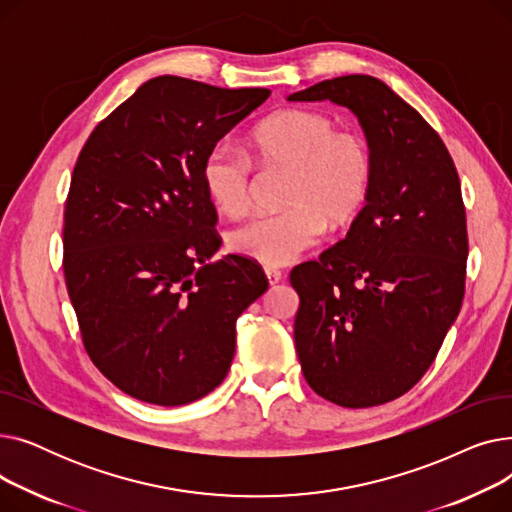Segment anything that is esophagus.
I'll return each instance as SVG.
<instances>
[{
    "mask_svg": "<svg viewBox=\"0 0 512 512\" xmlns=\"http://www.w3.org/2000/svg\"><path fill=\"white\" fill-rule=\"evenodd\" d=\"M265 276H267V282H270L272 286L274 284H278V282H282V272L278 270V267H265Z\"/></svg>",
    "mask_w": 512,
    "mask_h": 512,
    "instance_id": "1",
    "label": "esophagus"
}]
</instances>
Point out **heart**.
<instances>
[{"label": "heart", "instance_id": "heart-1", "mask_svg": "<svg viewBox=\"0 0 512 512\" xmlns=\"http://www.w3.org/2000/svg\"><path fill=\"white\" fill-rule=\"evenodd\" d=\"M255 159L290 174L278 213H261L230 234V249L263 265H286L317 245L326 226L351 224L373 184V151L365 134L338 130L317 110L292 107L263 120L251 134ZM203 186L213 207L230 218L251 201V161L224 145L203 161Z\"/></svg>", "mask_w": 512, "mask_h": 512}]
</instances>
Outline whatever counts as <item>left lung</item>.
<instances>
[{"instance_id": "1", "label": "left lung", "mask_w": 512, "mask_h": 512, "mask_svg": "<svg viewBox=\"0 0 512 512\" xmlns=\"http://www.w3.org/2000/svg\"><path fill=\"white\" fill-rule=\"evenodd\" d=\"M324 99L359 118L373 184L346 238L290 272L301 299L294 344L321 398L367 409L423 378L461 311L465 203L440 134L380 78L338 76L288 97Z\"/></svg>"}]
</instances>
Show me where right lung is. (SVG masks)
Instances as JSON below:
<instances>
[{
    "label": "right lung",
    "instance_id": "add662e5",
    "mask_svg": "<svg viewBox=\"0 0 512 512\" xmlns=\"http://www.w3.org/2000/svg\"><path fill=\"white\" fill-rule=\"evenodd\" d=\"M270 97L157 76L101 120L64 209V278L93 365L159 407L220 386L236 319L267 290L253 259L209 263L222 238L203 186L218 141Z\"/></svg>",
    "mask_w": 512,
    "mask_h": 512
}]
</instances>
